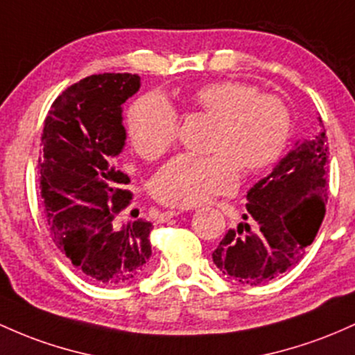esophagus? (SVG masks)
I'll return each mask as SVG.
<instances>
[{
  "label": "esophagus",
  "mask_w": 355,
  "mask_h": 355,
  "mask_svg": "<svg viewBox=\"0 0 355 355\" xmlns=\"http://www.w3.org/2000/svg\"><path fill=\"white\" fill-rule=\"evenodd\" d=\"M180 214H184V210H182V209H170V210H165V212L159 216V219L168 220V219H171V217H178Z\"/></svg>",
  "instance_id": "34e87169"
}]
</instances>
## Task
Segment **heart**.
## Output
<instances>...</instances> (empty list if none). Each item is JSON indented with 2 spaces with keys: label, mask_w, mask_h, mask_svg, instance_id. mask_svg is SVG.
Returning <instances> with one entry per match:
<instances>
[{
  "label": "heart",
  "mask_w": 355,
  "mask_h": 355,
  "mask_svg": "<svg viewBox=\"0 0 355 355\" xmlns=\"http://www.w3.org/2000/svg\"><path fill=\"white\" fill-rule=\"evenodd\" d=\"M189 103L216 118L210 157L180 155L153 178V196L173 207H193L217 193L236 189L239 168L259 173L285 153L291 136V114L283 99L261 94L252 85L216 80L197 87ZM178 116L159 96H145L131 106L128 136L145 159H158L173 146Z\"/></svg>",
  "instance_id": "obj_1"
}]
</instances>
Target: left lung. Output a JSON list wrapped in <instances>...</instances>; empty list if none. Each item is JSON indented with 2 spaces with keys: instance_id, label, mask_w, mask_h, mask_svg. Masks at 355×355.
I'll return each instance as SVG.
<instances>
[{
  "instance_id": "8db88e82",
  "label": "left lung",
  "mask_w": 355,
  "mask_h": 355,
  "mask_svg": "<svg viewBox=\"0 0 355 355\" xmlns=\"http://www.w3.org/2000/svg\"><path fill=\"white\" fill-rule=\"evenodd\" d=\"M320 121L313 139L297 143L268 177L248 192L246 214L229 229L212 259L222 275L256 286L297 266L325 216L329 141Z\"/></svg>"
}]
</instances>
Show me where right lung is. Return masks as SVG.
<instances>
[{
  "mask_svg": "<svg viewBox=\"0 0 355 355\" xmlns=\"http://www.w3.org/2000/svg\"><path fill=\"white\" fill-rule=\"evenodd\" d=\"M139 85L136 73L85 77L53 101L42 133L38 171L53 241L77 271L103 286L139 279L151 256V222H112L133 198L114 158L126 141L121 106Z\"/></svg>",
  "mask_w": 355,
  "mask_h": 355,
  "instance_id": "right-lung-1",
  "label": "right lung"
}]
</instances>
